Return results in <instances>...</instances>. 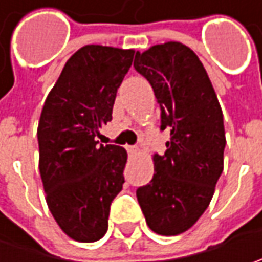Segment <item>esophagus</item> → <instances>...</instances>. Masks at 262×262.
<instances>
[{
  "label": "esophagus",
  "instance_id": "34e87169",
  "mask_svg": "<svg viewBox=\"0 0 262 262\" xmlns=\"http://www.w3.org/2000/svg\"><path fill=\"white\" fill-rule=\"evenodd\" d=\"M125 148L129 155H136V153H138V147H136V146H126Z\"/></svg>",
  "mask_w": 262,
  "mask_h": 262
}]
</instances>
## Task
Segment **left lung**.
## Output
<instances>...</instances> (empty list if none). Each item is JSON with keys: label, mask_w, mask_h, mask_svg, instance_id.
Segmentation results:
<instances>
[{"label": "left lung", "mask_w": 262, "mask_h": 262, "mask_svg": "<svg viewBox=\"0 0 262 262\" xmlns=\"http://www.w3.org/2000/svg\"><path fill=\"white\" fill-rule=\"evenodd\" d=\"M134 68L146 77L170 131L155 175L137 189L148 227L163 236L184 233L206 211L223 172V112L204 66L192 49L166 42L137 52Z\"/></svg>", "instance_id": "obj_1"}]
</instances>
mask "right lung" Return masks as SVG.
Listing matches in <instances>:
<instances>
[{
    "mask_svg": "<svg viewBox=\"0 0 262 262\" xmlns=\"http://www.w3.org/2000/svg\"><path fill=\"white\" fill-rule=\"evenodd\" d=\"M134 51L80 48L46 97L37 126L39 172L46 203L62 232L96 242L107 230L111 203L121 189L125 148L99 146V128L112 119L116 92Z\"/></svg>",
    "mask_w": 262,
    "mask_h": 262,
    "instance_id": "add662e5",
    "label": "right lung"
}]
</instances>
